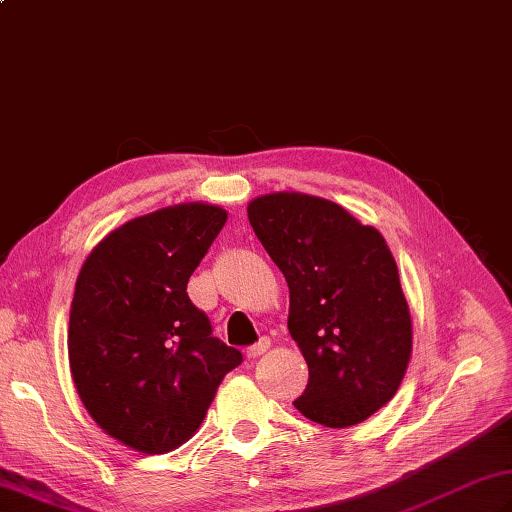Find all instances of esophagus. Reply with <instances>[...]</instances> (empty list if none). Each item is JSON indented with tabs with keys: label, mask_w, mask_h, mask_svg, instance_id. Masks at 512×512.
Listing matches in <instances>:
<instances>
[{
	"label": "esophagus",
	"mask_w": 512,
	"mask_h": 512,
	"mask_svg": "<svg viewBox=\"0 0 512 512\" xmlns=\"http://www.w3.org/2000/svg\"><path fill=\"white\" fill-rule=\"evenodd\" d=\"M268 350H270V341H268V339H262L259 343H255V345H250V347H248V350H246V356H248V358H253V361H255V358H259L262 354H266Z\"/></svg>",
	"instance_id": "esophagus-1"
}]
</instances>
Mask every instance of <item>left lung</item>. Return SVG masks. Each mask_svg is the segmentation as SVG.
<instances>
[{"label": "left lung", "instance_id": "obj_1", "mask_svg": "<svg viewBox=\"0 0 512 512\" xmlns=\"http://www.w3.org/2000/svg\"><path fill=\"white\" fill-rule=\"evenodd\" d=\"M248 220L290 290L288 330L308 363L303 416L343 429L394 398L411 358L396 259L374 226L297 191L248 202Z\"/></svg>", "mask_w": 512, "mask_h": 512}]
</instances>
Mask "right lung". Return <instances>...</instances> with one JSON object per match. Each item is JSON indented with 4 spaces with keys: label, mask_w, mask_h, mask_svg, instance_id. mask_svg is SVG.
I'll list each match as a JSON object with an SVG mask.
<instances>
[{
    "label": "right lung",
    "mask_w": 512,
    "mask_h": 512,
    "mask_svg": "<svg viewBox=\"0 0 512 512\" xmlns=\"http://www.w3.org/2000/svg\"><path fill=\"white\" fill-rule=\"evenodd\" d=\"M228 213L182 202L134 217L85 257L70 310V372L107 436L158 455L202 424L224 376L242 363L211 336L187 284Z\"/></svg>",
    "instance_id": "right-lung-1"
}]
</instances>
